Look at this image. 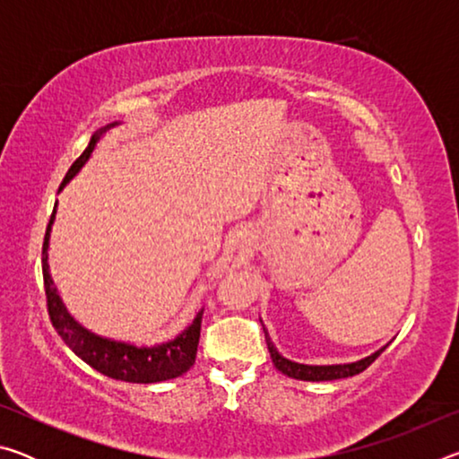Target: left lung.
Returning a JSON list of instances; mask_svg holds the SVG:
<instances>
[{
  "mask_svg": "<svg viewBox=\"0 0 459 459\" xmlns=\"http://www.w3.org/2000/svg\"><path fill=\"white\" fill-rule=\"evenodd\" d=\"M263 324V322H261ZM263 330H265V340H267V348L271 352V359H273V364L277 367V370H281L283 375L291 377V378H299V380H336V378H346V377H354L359 375V372L367 370L372 362H375L380 352L385 351V348H380L378 352L367 356V359H362L359 362H351V364H332V367H312V364H301V362H293L290 359H285V356L277 351L273 342H271L267 328L263 325Z\"/></svg>",
  "mask_w": 459,
  "mask_h": 459,
  "instance_id": "8db88e82",
  "label": "left lung"
}]
</instances>
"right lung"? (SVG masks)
I'll return each instance as SVG.
<instances>
[{
	"label": "right lung",
	"mask_w": 459,
	"mask_h": 459,
	"mask_svg": "<svg viewBox=\"0 0 459 459\" xmlns=\"http://www.w3.org/2000/svg\"><path fill=\"white\" fill-rule=\"evenodd\" d=\"M103 131H107V127L91 137L87 150L76 158L71 169L66 172L65 180H62L60 188L71 180V178L82 168L84 161L89 160V155L95 150L97 139ZM54 212H56V206H54L50 222L48 227H46V237L42 245V275L46 307H48L50 322L54 325V330L58 332V336L66 342L68 348H71L79 359L87 362L89 367L99 370L100 375L115 380H126V383H160V380L176 378L184 375L186 370H190L194 360H196L202 314H198L190 328L180 333L176 340L153 348H135L129 344H121V342L99 338L89 330H84L82 325L76 324L73 317L68 316L48 273V238Z\"/></svg>",
	"instance_id": "obj_1"
}]
</instances>
